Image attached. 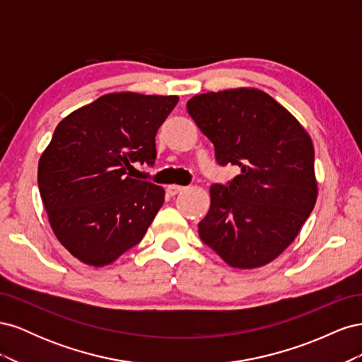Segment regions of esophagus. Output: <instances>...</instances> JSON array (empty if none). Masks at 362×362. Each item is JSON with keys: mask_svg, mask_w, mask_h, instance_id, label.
<instances>
[{"mask_svg": "<svg viewBox=\"0 0 362 362\" xmlns=\"http://www.w3.org/2000/svg\"><path fill=\"white\" fill-rule=\"evenodd\" d=\"M184 189H185V187H182V185H178V184H170V185H168V193H169L170 196H175V194L181 193Z\"/></svg>", "mask_w": 362, "mask_h": 362, "instance_id": "1", "label": "esophagus"}]
</instances>
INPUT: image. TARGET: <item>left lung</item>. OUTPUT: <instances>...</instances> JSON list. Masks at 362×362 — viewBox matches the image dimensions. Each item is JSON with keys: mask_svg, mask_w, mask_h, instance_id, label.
<instances>
[{"mask_svg": "<svg viewBox=\"0 0 362 362\" xmlns=\"http://www.w3.org/2000/svg\"><path fill=\"white\" fill-rule=\"evenodd\" d=\"M187 112L218 164L242 169L229 185L210 187L202 242L234 269L269 264L294 242L319 194L310 134L255 87L196 95Z\"/></svg>", "mask_w": 362, "mask_h": 362, "instance_id": "left-lung-1", "label": "left lung"}]
</instances>
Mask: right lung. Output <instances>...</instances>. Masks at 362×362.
Listing matches in <instances>:
<instances>
[{"mask_svg":"<svg viewBox=\"0 0 362 362\" xmlns=\"http://www.w3.org/2000/svg\"><path fill=\"white\" fill-rule=\"evenodd\" d=\"M177 95L115 92L76 108L42 152L37 182L52 233L87 266L112 264L144 238L164 189L131 178L156 160V134Z\"/></svg>","mask_w":362,"mask_h":362,"instance_id":"1","label":"right lung"}]
</instances>
